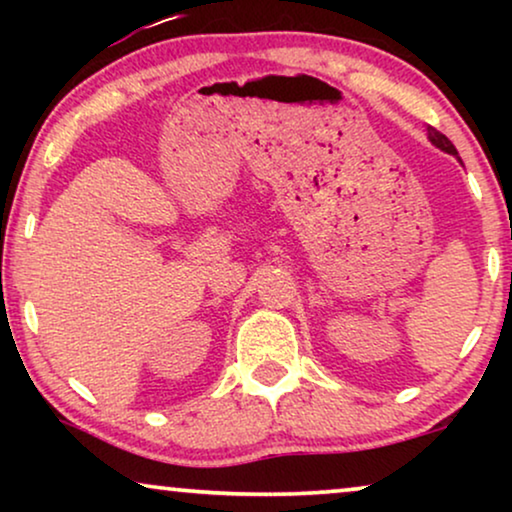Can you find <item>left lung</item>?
Segmentation results:
<instances>
[{
  "label": "left lung",
  "mask_w": 512,
  "mask_h": 512,
  "mask_svg": "<svg viewBox=\"0 0 512 512\" xmlns=\"http://www.w3.org/2000/svg\"><path fill=\"white\" fill-rule=\"evenodd\" d=\"M426 132H429V142L436 146V149H440V151H445V153H450V156H457L459 158V153H457V149H454V144L450 142V139H447L443 132H438L436 128H426Z\"/></svg>",
  "instance_id": "1"
}]
</instances>
